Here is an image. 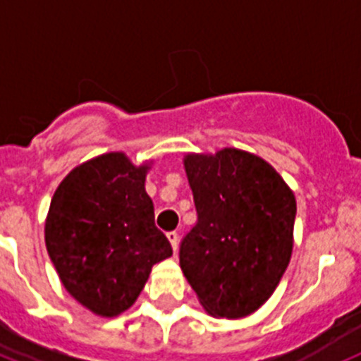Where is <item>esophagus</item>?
Returning <instances> with one entry per match:
<instances>
[{
  "label": "esophagus",
  "mask_w": 361,
  "mask_h": 361,
  "mask_svg": "<svg viewBox=\"0 0 361 361\" xmlns=\"http://www.w3.org/2000/svg\"><path fill=\"white\" fill-rule=\"evenodd\" d=\"M168 240H169V243H171V247H173V251L177 252V249H178V234H177V232H168Z\"/></svg>",
  "instance_id": "obj_1"
}]
</instances>
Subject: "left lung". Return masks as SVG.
<instances>
[{
    "mask_svg": "<svg viewBox=\"0 0 361 361\" xmlns=\"http://www.w3.org/2000/svg\"><path fill=\"white\" fill-rule=\"evenodd\" d=\"M197 223L180 269L214 317L240 319L269 299L290 264L297 201L276 169L236 147L184 154Z\"/></svg>",
    "mask_w": 361,
    "mask_h": 361,
    "instance_id": "8db88e82",
    "label": "left lung"
}]
</instances>
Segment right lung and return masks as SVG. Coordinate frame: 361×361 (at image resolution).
I'll return each instance as SVG.
<instances>
[{
	"mask_svg": "<svg viewBox=\"0 0 361 361\" xmlns=\"http://www.w3.org/2000/svg\"><path fill=\"white\" fill-rule=\"evenodd\" d=\"M149 169L121 151L105 153L71 169L53 193L44 228L49 258L68 293L101 317L129 310L154 264L173 255L154 227Z\"/></svg>",
	"mask_w": 361,
	"mask_h": 361,
	"instance_id": "1",
	"label": "right lung"
}]
</instances>
